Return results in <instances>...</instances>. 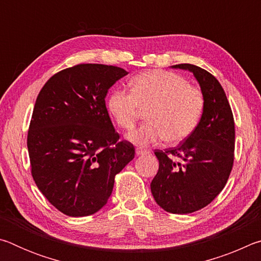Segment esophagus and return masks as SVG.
Returning a JSON list of instances; mask_svg holds the SVG:
<instances>
[{
	"mask_svg": "<svg viewBox=\"0 0 261 261\" xmlns=\"http://www.w3.org/2000/svg\"><path fill=\"white\" fill-rule=\"evenodd\" d=\"M149 153L147 149H143V148H137L136 149V154L137 155H145V154Z\"/></svg>",
	"mask_w": 261,
	"mask_h": 261,
	"instance_id": "esophagus-1",
	"label": "esophagus"
}]
</instances>
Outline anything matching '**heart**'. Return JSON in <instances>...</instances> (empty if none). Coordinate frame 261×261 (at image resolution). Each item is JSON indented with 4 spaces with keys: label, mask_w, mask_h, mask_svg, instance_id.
<instances>
[{
    "label": "heart",
    "mask_w": 261,
    "mask_h": 261,
    "mask_svg": "<svg viewBox=\"0 0 261 261\" xmlns=\"http://www.w3.org/2000/svg\"><path fill=\"white\" fill-rule=\"evenodd\" d=\"M131 92L114 90L107 108L122 129L130 130L146 110L147 122L126 135L138 146H147L165 138L176 144L196 129L204 110V96L178 74L168 71L144 72L132 79Z\"/></svg>",
    "instance_id": "b5f03b06"
}]
</instances>
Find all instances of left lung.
<instances>
[{
	"label": "left lung",
	"instance_id": "1",
	"mask_svg": "<svg viewBox=\"0 0 261 261\" xmlns=\"http://www.w3.org/2000/svg\"><path fill=\"white\" fill-rule=\"evenodd\" d=\"M171 68L193 73L204 96V110L179 146L154 152L159 170L151 191L161 208L188 214L211 204L226 185L233 163L235 123L226 93L213 74L188 63Z\"/></svg>",
	"mask_w": 261,
	"mask_h": 261
}]
</instances>
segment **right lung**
<instances>
[{
  "label": "right lung",
  "instance_id": "obj_1",
  "mask_svg": "<svg viewBox=\"0 0 261 261\" xmlns=\"http://www.w3.org/2000/svg\"><path fill=\"white\" fill-rule=\"evenodd\" d=\"M124 69L78 64L48 79L28 134L31 173L41 193L65 215L87 216L107 204L116 174L135 158L120 141L106 95Z\"/></svg>",
  "mask_w": 261,
  "mask_h": 261
}]
</instances>
